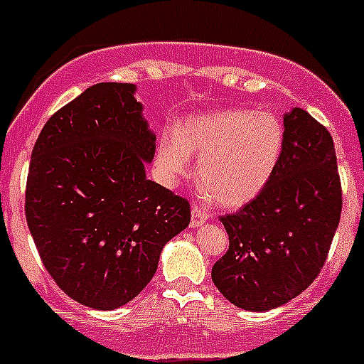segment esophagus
Segmentation results:
<instances>
[{"label":"esophagus","mask_w":364,"mask_h":364,"mask_svg":"<svg viewBox=\"0 0 364 364\" xmlns=\"http://www.w3.org/2000/svg\"><path fill=\"white\" fill-rule=\"evenodd\" d=\"M210 220V211L204 210L202 205H193L191 210V228H198Z\"/></svg>","instance_id":"esophagus-1"}]
</instances>
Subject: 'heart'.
<instances>
[{
    "instance_id": "obj_1",
    "label": "heart",
    "mask_w": 364,
    "mask_h": 364,
    "mask_svg": "<svg viewBox=\"0 0 364 364\" xmlns=\"http://www.w3.org/2000/svg\"><path fill=\"white\" fill-rule=\"evenodd\" d=\"M284 146L282 124L269 111L220 109L189 117L162 134L154 167L167 186L178 184L198 159L202 197L226 208L253 200L273 176Z\"/></svg>"
}]
</instances>
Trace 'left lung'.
Returning <instances> with one entry per match:
<instances>
[{"label":"left lung","instance_id":"8db88e82","mask_svg":"<svg viewBox=\"0 0 364 364\" xmlns=\"http://www.w3.org/2000/svg\"><path fill=\"white\" fill-rule=\"evenodd\" d=\"M333 140L304 109L284 114V146L266 188L220 217L230 237L211 279L235 306L279 308L323 269L343 208Z\"/></svg>","mask_w":364,"mask_h":364}]
</instances>
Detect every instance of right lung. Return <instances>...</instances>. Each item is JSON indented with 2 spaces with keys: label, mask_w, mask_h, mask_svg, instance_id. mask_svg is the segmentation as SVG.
<instances>
[{
  "label": "right lung",
  "mask_w": 364,
  "mask_h": 364,
  "mask_svg": "<svg viewBox=\"0 0 364 364\" xmlns=\"http://www.w3.org/2000/svg\"><path fill=\"white\" fill-rule=\"evenodd\" d=\"M133 83H96L43 125L31 154L25 215L43 266L80 304L114 310L153 279L186 230V198L147 180L156 136Z\"/></svg>",
  "instance_id": "right-lung-1"
}]
</instances>
